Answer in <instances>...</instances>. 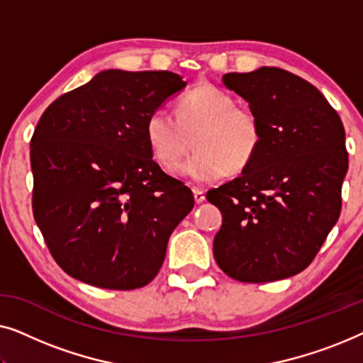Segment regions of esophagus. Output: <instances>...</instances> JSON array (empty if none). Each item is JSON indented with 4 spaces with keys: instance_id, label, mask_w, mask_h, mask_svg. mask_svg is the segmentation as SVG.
<instances>
[{
    "instance_id": "1",
    "label": "esophagus",
    "mask_w": 363,
    "mask_h": 363,
    "mask_svg": "<svg viewBox=\"0 0 363 363\" xmlns=\"http://www.w3.org/2000/svg\"><path fill=\"white\" fill-rule=\"evenodd\" d=\"M193 196H195L196 203L205 201V191H203L201 188H193Z\"/></svg>"
}]
</instances>
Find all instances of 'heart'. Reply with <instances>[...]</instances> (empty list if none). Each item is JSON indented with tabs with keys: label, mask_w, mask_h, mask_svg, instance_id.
<instances>
[{
	"label": "heart",
	"mask_w": 363,
	"mask_h": 363,
	"mask_svg": "<svg viewBox=\"0 0 363 363\" xmlns=\"http://www.w3.org/2000/svg\"><path fill=\"white\" fill-rule=\"evenodd\" d=\"M145 137L155 162L172 172L193 138L195 153L178 173L193 182L210 183L225 173H240L251 165L261 147L262 125L255 108L210 84H201L178 99L175 116L167 108L148 113Z\"/></svg>",
	"instance_id": "1"
}]
</instances>
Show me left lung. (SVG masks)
<instances>
[{"label": "left lung", "mask_w": 363, "mask_h": 363, "mask_svg": "<svg viewBox=\"0 0 363 363\" xmlns=\"http://www.w3.org/2000/svg\"><path fill=\"white\" fill-rule=\"evenodd\" d=\"M261 118L262 140L241 177L206 193L223 213L218 266L241 282L304 271L339 220L349 168L345 130L311 82L279 67L223 76Z\"/></svg>", "instance_id": "8db88e82"}]
</instances>
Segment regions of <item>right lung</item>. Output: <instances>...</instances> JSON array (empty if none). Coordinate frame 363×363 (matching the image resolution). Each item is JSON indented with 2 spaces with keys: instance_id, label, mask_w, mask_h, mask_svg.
I'll use <instances>...</instances> for the list:
<instances>
[{
  "instance_id": "add662e5",
  "label": "right lung",
  "mask_w": 363,
  "mask_h": 363,
  "mask_svg": "<svg viewBox=\"0 0 363 363\" xmlns=\"http://www.w3.org/2000/svg\"><path fill=\"white\" fill-rule=\"evenodd\" d=\"M186 82L118 69L62 94L31 138L33 213L64 272L102 289L147 286L191 211L190 188L162 170L145 122Z\"/></svg>"
}]
</instances>
